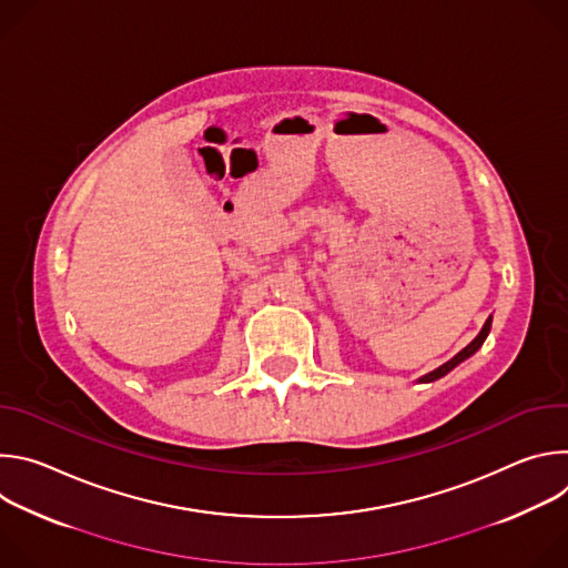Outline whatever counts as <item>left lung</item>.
Segmentation results:
<instances>
[{"label": "left lung", "mask_w": 568, "mask_h": 568, "mask_svg": "<svg viewBox=\"0 0 568 568\" xmlns=\"http://www.w3.org/2000/svg\"><path fill=\"white\" fill-rule=\"evenodd\" d=\"M490 328H493V318H488L485 321V326H483V331L476 335V339L469 344V346H465L454 359H449L447 364H443L440 368H436V371H432L429 375H425L420 382H434V379H438V377H443V375H447L454 366H458L463 359H467L469 355H474L478 348H480V344L485 342V337H488V333H490Z\"/></svg>", "instance_id": "left-lung-1"}]
</instances>
